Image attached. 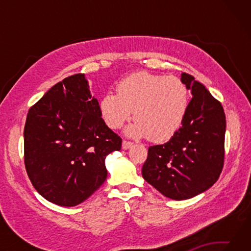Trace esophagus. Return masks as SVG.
Returning <instances> with one entry per match:
<instances>
[{"label":"esophagus","instance_id":"esophagus-1","mask_svg":"<svg viewBox=\"0 0 251 251\" xmlns=\"http://www.w3.org/2000/svg\"><path fill=\"white\" fill-rule=\"evenodd\" d=\"M131 146H133V143H130L128 141H123V144H122L123 150H128V148H130Z\"/></svg>","mask_w":251,"mask_h":251}]
</instances>
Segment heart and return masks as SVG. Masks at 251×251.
Here are the masks:
<instances>
[{"label":"heart","mask_w":251,"mask_h":251,"mask_svg":"<svg viewBox=\"0 0 251 251\" xmlns=\"http://www.w3.org/2000/svg\"><path fill=\"white\" fill-rule=\"evenodd\" d=\"M117 94L107 93L100 100V113L109 128L117 129L133 115L135 123L126 129L131 137L165 142L180 128L189 107L186 84L174 76L137 72L123 78Z\"/></svg>","instance_id":"1"}]
</instances>
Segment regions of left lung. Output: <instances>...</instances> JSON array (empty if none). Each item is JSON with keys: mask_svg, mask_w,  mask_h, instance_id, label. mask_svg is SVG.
<instances>
[{"mask_svg": "<svg viewBox=\"0 0 251 251\" xmlns=\"http://www.w3.org/2000/svg\"><path fill=\"white\" fill-rule=\"evenodd\" d=\"M193 99L184 123L163 145L148 148L142 175L148 184L175 201L206 192L224 166L226 116L222 104L194 76L182 73Z\"/></svg>", "mask_w": 251, "mask_h": 251, "instance_id": "1", "label": "left lung"}]
</instances>
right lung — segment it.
I'll use <instances>...</instances> for the list:
<instances>
[{
	"instance_id": "add662e5",
	"label": "right lung",
	"mask_w": 251,
	"mask_h": 251,
	"mask_svg": "<svg viewBox=\"0 0 251 251\" xmlns=\"http://www.w3.org/2000/svg\"><path fill=\"white\" fill-rule=\"evenodd\" d=\"M121 147L84 74L55 84L27 113L25 168L37 193L55 205L73 207L92 196L107 177L106 156Z\"/></svg>"
}]
</instances>
